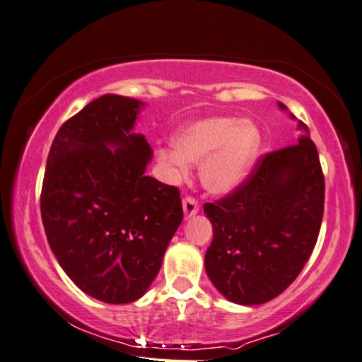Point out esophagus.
Masks as SVG:
<instances>
[{
	"instance_id": "esophagus-1",
	"label": "esophagus",
	"mask_w": 362,
	"mask_h": 362,
	"mask_svg": "<svg viewBox=\"0 0 362 362\" xmlns=\"http://www.w3.org/2000/svg\"><path fill=\"white\" fill-rule=\"evenodd\" d=\"M182 205H184V214H185V218H190L192 215H195L197 212H199V200L194 199V197H185L184 202H182Z\"/></svg>"
}]
</instances>
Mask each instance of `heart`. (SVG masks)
Returning a JSON list of instances; mask_svg holds the SVG:
<instances>
[{"label":"heart","instance_id":"obj_1","mask_svg":"<svg viewBox=\"0 0 362 362\" xmlns=\"http://www.w3.org/2000/svg\"><path fill=\"white\" fill-rule=\"evenodd\" d=\"M175 148H160L158 160L173 182H182L190 163H202L200 178L207 190L227 194L249 175L260 152V132L249 120L210 117L189 123L173 139Z\"/></svg>","mask_w":362,"mask_h":362}]
</instances>
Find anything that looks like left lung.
I'll list each match as a JSON object with an SVG mask.
<instances>
[{"label":"left lung","instance_id":"8db88e82","mask_svg":"<svg viewBox=\"0 0 362 362\" xmlns=\"http://www.w3.org/2000/svg\"><path fill=\"white\" fill-rule=\"evenodd\" d=\"M297 128L299 144L262 155L230 194L204 205L214 228L205 271L235 304L257 305L282 294L317 242L324 173L308 125Z\"/></svg>","mask_w":362,"mask_h":362}]
</instances>
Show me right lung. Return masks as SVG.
<instances>
[{"instance_id": "right-lung-1", "label": "right lung", "mask_w": 362, "mask_h": 362, "mask_svg": "<svg viewBox=\"0 0 362 362\" xmlns=\"http://www.w3.org/2000/svg\"><path fill=\"white\" fill-rule=\"evenodd\" d=\"M140 105L103 95L68 118L41 187V218L59 265L108 304L145 294L184 218L177 187L145 175L152 148L130 132Z\"/></svg>"}]
</instances>
